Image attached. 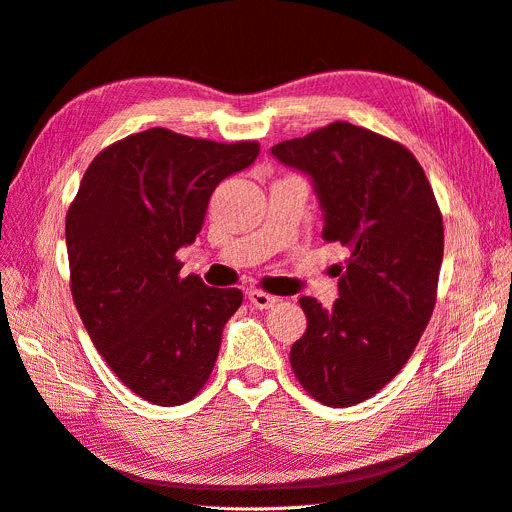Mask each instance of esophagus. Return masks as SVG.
<instances>
[{
  "label": "esophagus",
  "instance_id": "1",
  "mask_svg": "<svg viewBox=\"0 0 512 512\" xmlns=\"http://www.w3.org/2000/svg\"><path fill=\"white\" fill-rule=\"evenodd\" d=\"M249 301H251V306L257 308V310H270V308L276 306L278 299L274 295H270V293H263L259 289H253V291H249Z\"/></svg>",
  "mask_w": 512,
  "mask_h": 512
}]
</instances>
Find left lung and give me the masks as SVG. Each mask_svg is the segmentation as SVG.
<instances>
[{
    "mask_svg": "<svg viewBox=\"0 0 512 512\" xmlns=\"http://www.w3.org/2000/svg\"><path fill=\"white\" fill-rule=\"evenodd\" d=\"M272 156L312 179L323 238L348 249L339 297H301L308 329L291 348L293 373L329 407L371 399L418 346L437 301L443 217L407 147L348 122L282 141Z\"/></svg>",
    "mask_w": 512,
    "mask_h": 512,
    "instance_id": "8db88e82",
    "label": "left lung"
}]
</instances>
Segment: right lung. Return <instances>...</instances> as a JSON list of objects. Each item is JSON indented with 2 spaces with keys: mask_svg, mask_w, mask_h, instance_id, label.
Listing matches in <instances>:
<instances>
[{
  "mask_svg": "<svg viewBox=\"0 0 512 512\" xmlns=\"http://www.w3.org/2000/svg\"><path fill=\"white\" fill-rule=\"evenodd\" d=\"M259 156L149 128L90 162L65 221L71 295L94 348L141 399L192 401L215 367L238 289L181 276L175 257L202 230L215 187Z\"/></svg>",
  "mask_w": 512,
  "mask_h": 512,
  "instance_id": "1",
  "label": "right lung"
}]
</instances>
